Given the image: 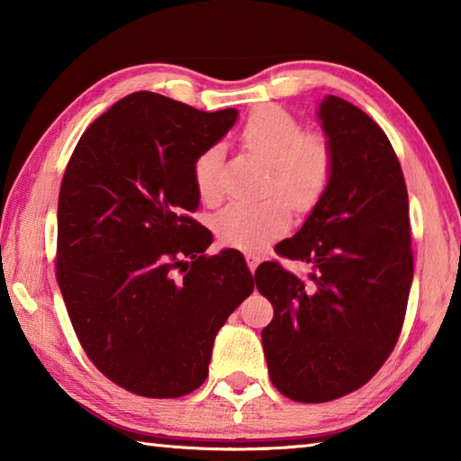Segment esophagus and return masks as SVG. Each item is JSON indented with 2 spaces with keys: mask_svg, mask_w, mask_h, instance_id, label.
<instances>
[{
  "mask_svg": "<svg viewBox=\"0 0 461 461\" xmlns=\"http://www.w3.org/2000/svg\"><path fill=\"white\" fill-rule=\"evenodd\" d=\"M246 262H248V268L254 272L256 268H258V264H260V256L254 254V252H248L246 254Z\"/></svg>",
  "mask_w": 461,
  "mask_h": 461,
  "instance_id": "esophagus-1",
  "label": "esophagus"
}]
</instances>
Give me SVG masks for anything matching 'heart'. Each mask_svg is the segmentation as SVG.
I'll return each mask as SVG.
<instances>
[{
    "label": "heart",
    "instance_id": "obj_1",
    "mask_svg": "<svg viewBox=\"0 0 461 461\" xmlns=\"http://www.w3.org/2000/svg\"><path fill=\"white\" fill-rule=\"evenodd\" d=\"M240 140L249 152L268 162L264 189L278 194L230 203L217 213L215 231L231 248L256 249L288 230V205L296 212H311L323 199L333 176V148L325 136L303 131L301 122L278 105L254 109L241 126ZM220 148H209L194 160L193 181L205 203L220 199Z\"/></svg>",
    "mask_w": 461,
    "mask_h": 461
}]
</instances>
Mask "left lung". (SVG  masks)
I'll use <instances>...</instances> for the list:
<instances>
[{
  "instance_id": "left-lung-1",
  "label": "left lung",
  "mask_w": 461,
  "mask_h": 461,
  "mask_svg": "<svg viewBox=\"0 0 461 461\" xmlns=\"http://www.w3.org/2000/svg\"><path fill=\"white\" fill-rule=\"evenodd\" d=\"M319 120L333 148L323 199L276 254L307 278L262 262L256 286L275 307L262 330L272 384L296 402L364 386L399 341L412 283L409 194L384 131L349 101L327 95Z\"/></svg>"
}]
</instances>
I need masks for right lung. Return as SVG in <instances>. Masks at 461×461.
Segmentation results:
<instances>
[{
	"label": "right lung",
	"instance_id": "1",
	"mask_svg": "<svg viewBox=\"0 0 461 461\" xmlns=\"http://www.w3.org/2000/svg\"><path fill=\"white\" fill-rule=\"evenodd\" d=\"M238 112H199L130 93L91 123L59 193L57 280L95 368L148 399L205 382L217 331L254 291L238 249L207 256L212 231L193 165Z\"/></svg>",
	"mask_w": 461,
	"mask_h": 461
}]
</instances>
